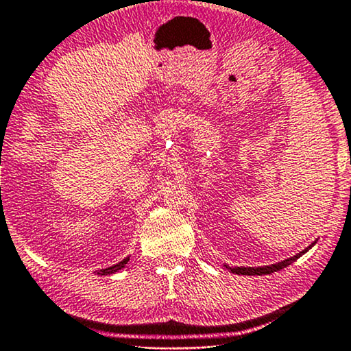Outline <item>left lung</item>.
Masks as SVG:
<instances>
[{
	"label": "left lung",
	"instance_id": "obj_1",
	"mask_svg": "<svg viewBox=\"0 0 351 351\" xmlns=\"http://www.w3.org/2000/svg\"><path fill=\"white\" fill-rule=\"evenodd\" d=\"M313 244H315V242H313ZM313 244H311V245H313ZM311 245L308 247V249H311ZM308 249L300 252V254L291 256V258H287V260H284V261H279V263H276V265L263 266V268H244V266H236V268H230V266H226V268L230 269L231 273H234V274H244V276H245V274H247V276H254V274H271V273H274V271H279V269L286 268V266H289L291 263H293V261H295L297 258H300V256H302L303 254H305V252H306Z\"/></svg>",
	"mask_w": 351,
	"mask_h": 351
}]
</instances>
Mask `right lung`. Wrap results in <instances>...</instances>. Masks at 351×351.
<instances>
[{"instance_id": "add662e5", "label": "right lung", "mask_w": 351, "mask_h": 351, "mask_svg": "<svg viewBox=\"0 0 351 351\" xmlns=\"http://www.w3.org/2000/svg\"><path fill=\"white\" fill-rule=\"evenodd\" d=\"M130 258H125V260H121L120 263H117V265H114V266H109V268H104V269H101L99 273L97 274H101V276H107V274H112V273H117V271H120L121 268H125V265H127V261H128Z\"/></svg>"}]
</instances>
